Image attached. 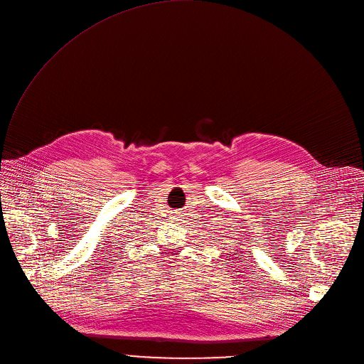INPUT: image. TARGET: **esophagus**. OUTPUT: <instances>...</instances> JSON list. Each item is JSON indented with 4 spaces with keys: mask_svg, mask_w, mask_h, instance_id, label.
<instances>
[{
    "mask_svg": "<svg viewBox=\"0 0 364 364\" xmlns=\"http://www.w3.org/2000/svg\"><path fill=\"white\" fill-rule=\"evenodd\" d=\"M181 218H183V212H181V210H174V212H173V220L181 221Z\"/></svg>",
    "mask_w": 364,
    "mask_h": 364,
    "instance_id": "obj_1",
    "label": "esophagus"
}]
</instances>
